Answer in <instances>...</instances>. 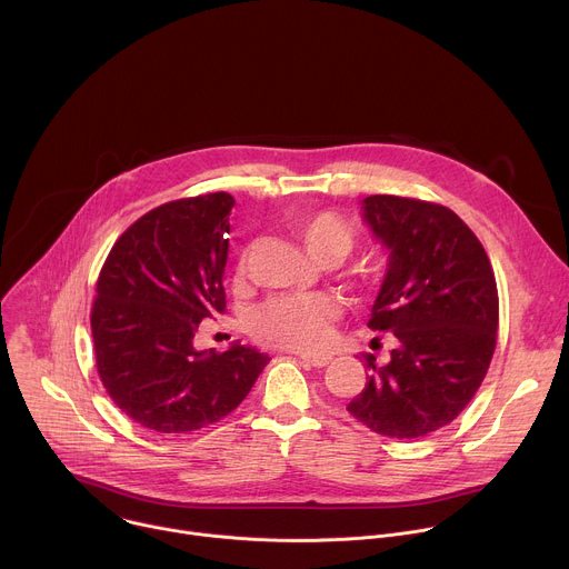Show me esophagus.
<instances>
[{
  "mask_svg": "<svg viewBox=\"0 0 569 569\" xmlns=\"http://www.w3.org/2000/svg\"><path fill=\"white\" fill-rule=\"evenodd\" d=\"M301 362L321 369V367H327L331 362V356H301Z\"/></svg>",
  "mask_w": 569,
  "mask_h": 569,
  "instance_id": "34e87169",
  "label": "esophagus"
}]
</instances>
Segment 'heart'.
<instances>
[{
	"label": "heart",
	"mask_w": 569,
	"mask_h": 569,
	"mask_svg": "<svg viewBox=\"0 0 569 569\" xmlns=\"http://www.w3.org/2000/svg\"><path fill=\"white\" fill-rule=\"evenodd\" d=\"M290 229L303 240L308 252L321 263L342 261L356 246V227L336 211H303L288 218ZM248 248L236 259V272H248ZM338 306L329 295H283L263 303L250 321L254 340L288 349L312 353L327 347L331 336V319Z\"/></svg>",
	"instance_id": "obj_1"
}]
</instances>
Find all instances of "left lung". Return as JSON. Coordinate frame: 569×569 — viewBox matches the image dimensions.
I'll return each mask as SVG.
<instances>
[{
	"label": "left lung",
	"instance_id": "left-lung-1",
	"mask_svg": "<svg viewBox=\"0 0 569 569\" xmlns=\"http://www.w3.org/2000/svg\"><path fill=\"white\" fill-rule=\"evenodd\" d=\"M362 213L389 250L367 327L398 340L349 415L389 439H419L455 421L489 371L500 321L496 274L470 227L448 207L369 196Z\"/></svg>",
	"mask_w": 569,
	"mask_h": 569
}]
</instances>
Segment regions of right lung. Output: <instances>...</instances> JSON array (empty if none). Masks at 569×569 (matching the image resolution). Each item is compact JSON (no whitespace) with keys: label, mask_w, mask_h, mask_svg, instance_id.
<instances>
[{"label":"right lung","mask_w":569,"mask_h":569,"mask_svg":"<svg viewBox=\"0 0 569 569\" xmlns=\"http://www.w3.org/2000/svg\"><path fill=\"white\" fill-rule=\"evenodd\" d=\"M224 191L143 213L112 246L92 306L101 382L134 423L184 435L233 412L270 362L252 347L196 351L200 321L224 312Z\"/></svg>","instance_id":"right-lung-1"}]
</instances>
